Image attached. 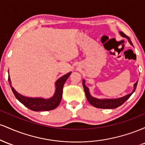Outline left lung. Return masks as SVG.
Returning a JSON list of instances; mask_svg holds the SVG:
<instances>
[{"mask_svg": "<svg viewBox=\"0 0 145 145\" xmlns=\"http://www.w3.org/2000/svg\"><path fill=\"white\" fill-rule=\"evenodd\" d=\"M119 34H120L121 36L123 37L127 38L129 44L133 46L132 43H131V41L130 40V38L128 37L126 35H125L124 33L121 32V31L119 32ZM137 84L138 81L134 84V89H133L132 92H131V93L126 95L123 96V97L115 98V99H98V98L93 97V96L90 94L89 88L85 85V80H82V85L83 87H84V93H85L86 99L89 101V102L92 105V106H93L94 107L98 108L104 109H114L121 106L125 101L129 99V97H130L133 93L135 91Z\"/></svg>", "mask_w": 145, "mask_h": 145, "instance_id": "1", "label": "left lung"}]
</instances>
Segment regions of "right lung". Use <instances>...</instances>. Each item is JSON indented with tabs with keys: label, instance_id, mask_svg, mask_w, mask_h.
Returning a JSON list of instances; mask_svg holds the SVG:
<instances>
[{
	"label": "right lung",
	"instance_id": "right-lung-1",
	"mask_svg": "<svg viewBox=\"0 0 145 145\" xmlns=\"http://www.w3.org/2000/svg\"><path fill=\"white\" fill-rule=\"evenodd\" d=\"M9 73V71H8ZM71 72L67 73V74L61 76L55 82V91L52 97L45 99L43 97H29L22 95L20 93H18L17 91L11 86V79L9 75L8 77V81L11 86V90L14 93V95L17 98L19 101L24 105L28 108L33 111L39 112V111H48L56 108L61 103L63 95V88L65 82L70 76Z\"/></svg>",
	"mask_w": 145,
	"mask_h": 145
}]
</instances>
